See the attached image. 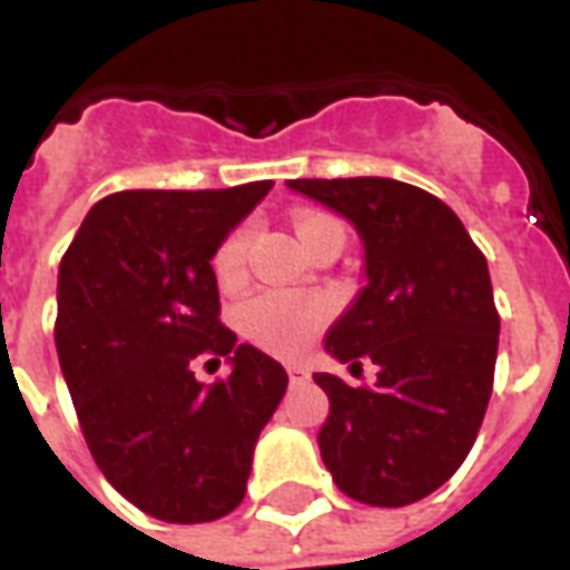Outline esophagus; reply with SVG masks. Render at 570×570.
Listing matches in <instances>:
<instances>
[{
	"mask_svg": "<svg viewBox=\"0 0 570 570\" xmlns=\"http://www.w3.org/2000/svg\"><path fill=\"white\" fill-rule=\"evenodd\" d=\"M286 375H289V382L293 384H305L311 379L308 366H302V363H289V366H286Z\"/></svg>",
	"mask_w": 570,
	"mask_h": 570,
	"instance_id": "obj_1",
	"label": "esophagus"
}]
</instances>
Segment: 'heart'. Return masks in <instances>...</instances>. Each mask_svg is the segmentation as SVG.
Returning <instances> with one entry per match:
<instances>
[{
    "label": "heart",
    "instance_id": "heart-1",
    "mask_svg": "<svg viewBox=\"0 0 570 570\" xmlns=\"http://www.w3.org/2000/svg\"><path fill=\"white\" fill-rule=\"evenodd\" d=\"M330 228H342V225L335 223L333 216H323V213H298L296 216V235L302 237L305 247ZM247 244L249 228L240 225L213 253V272L223 284H232L240 277L244 259H247ZM326 314H330V305L321 296L268 289V293H259V296L247 298L240 305L237 326L249 342H256L272 354H296L314 338V333L326 321Z\"/></svg>",
    "mask_w": 570,
    "mask_h": 570
}]
</instances>
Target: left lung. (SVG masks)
Listing matches in <instances>:
<instances>
[{"instance_id":"left-lung-1","label":"left lung","mask_w":570,"mask_h":570,"mask_svg":"<svg viewBox=\"0 0 570 570\" xmlns=\"http://www.w3.org/2000/svg\"><path fill=\"white\" fill-rule=\"evenodd\" d=\"M357 228L366 286L330 326L326 351L375 384L314 382L330 396L321 458L347 498L406 507L464 464L494 382L501 317L489 262L464 223L424 188L384 176L289 179Z\"/></svg>"}]
</instances>
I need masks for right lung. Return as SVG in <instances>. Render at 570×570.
I'll return each mask as SVG.
<instances>
[{
	"instance_id": "add662e5",
	"label": "right lung",
	"mask_w": 570,
	"mask_h": 570,
	"mask_svg": "<svg viewBox=\"0 0 570 570\" xmlns=\"http://www.w3.org/2000/svg\"><path fill=\"white\" fill-rule=\"evenodd\" d=\"M272 179L97 200L57 274L55 345L81 433L118 494L161 522H213L244 501L284 366L219 323L213 253ZM195 356L233 375L204 385Z\"/></svg>"
}]
</instances>
